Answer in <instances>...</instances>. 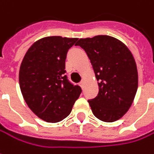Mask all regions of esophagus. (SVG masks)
I'll return each instance as SVG.
<instances>
[{
	"instance_id": "obj_1",
	"label": "esophagus",
	"mask_w": 154,
	"mask_h": 154,
	"mask_svg": "<svg viewBox=\"0 0 154 154\" xmlns=\"http://www.w3.org/2000/svg\"><path fill=\"white\" fill-rule=\"evenodd\" d=\"M83 85H84V81H82L80 82V86H81L82 88H83Z\"/></svg>"
}]
</instances>
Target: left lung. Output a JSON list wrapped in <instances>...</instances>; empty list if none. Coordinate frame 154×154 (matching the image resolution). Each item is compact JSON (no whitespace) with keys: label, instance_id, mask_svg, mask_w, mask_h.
<instances>
[{"label":"left lung","instance_id":"8db88e82","mask_svg":"<svg viewBox=\"0 0 154 154\" xmlns=\"http://www.w3.org/2000/svg\"><path fill=\"white\" fill-rule=\"evenodd\" d=\"M98 81L99 94L88 100L95 117L104 122H114L128 111L138 87L137 64L124 43L108 35L80 38Z\"/></svg>","mask_w":154,"mask_h":154}]
</instances>
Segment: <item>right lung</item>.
<instances>
[{"label": "right lung", "instance_id": "add662e5", "mask_svg": "<svg viewBox=\"0 0 154 154\" xmlns=\"http://www.w3.org/2000/svg\"><path fill=\"white\" fill-rule=\"evenodd\" d=\"M77 38L50 36L34 42L19 70V85L29 109L46 122L67 117L82 89L67 80L66 58Z\"/></svg>", "mask_w": 154, "mask_h": 154}]
</instances>
